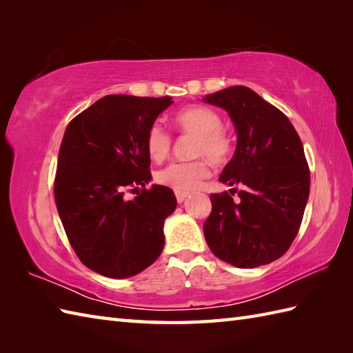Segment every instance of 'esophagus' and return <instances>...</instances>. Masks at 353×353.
<instances>
[{
  "mask_svg": "<svg viewBox=\"0 0 353 353\" xmlns=\"http://www.w3.org/2000/svg\"><path fill=\"white\" fill-rule=\"evenodd\" d=\"M186 197H188V192H182V191H176V199L179 203H182L183 200H186Z\"/></svg>",
  "mask_w": 353,
  "mask_h": 353,
  "instance_id": "34e87169",
  "label": "esophagus"
}]
</instances>
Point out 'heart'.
<instances>
[{
    "label": "heart",
    "instance_id": "b5f03b06",
    "mask_svg": "<svg viewBox=\"0 0 353 353\" xmlns=\"http://www.w3.org/2000/svg\"><path fill=\"white\" fill-rule=\"evenodd\" d=\"M174 124L185 134L194 137V156H206L212 163H224L232 153V141L221 129L223 119L211 108L188 106L174 115ZM147 152L153 161L161 162L170 154L171 137L159 124H153L147 132ZM209 176L205 159L192 162H174L156 172V182L174 191L188 192L196 190Z\"/></svg>",
    "mask_w": 353,
    "mask_h": 353
}]
</instances>
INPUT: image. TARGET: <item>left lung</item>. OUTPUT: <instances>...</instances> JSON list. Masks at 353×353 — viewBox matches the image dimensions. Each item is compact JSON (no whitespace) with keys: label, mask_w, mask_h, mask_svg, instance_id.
<instances>
[{"label":"left lung","mask_w":353,"mask_h":353,"mask_svg":"<svg viewBox=\"0 0 353 353\" xmlns=\"http://www.w3.org/2000/svg\"><path fill=\"white\" fill-rule=\"evenodd\" d=\"M203 101L226 110L234 123L235 154L220 182L243 188L236 201L228 192L212 194L206 243L216 258L238 268L270 264L294 241L310 197L302 141L290 119L250 88L230 86Z\"/></svg>","instance_id":"1"}]
</instances>
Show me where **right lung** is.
I'll return each instance as SVG.
<instances>
[{
    "instance_id": "right-lung-1",
    "label": "right lung",
    "mask_w": 353,
    "mask_h": 353,
    "mask_svg": "<svg viewBox=\"0 0 353 353\" xmlns=\"http://www.w3.org/2000/svg\"><path fill=\"white\" fill-rule=\"evenodd\" d=\"M171 97L106 95L68 124L59 152L54 199L79 259L112 279L141 273L163 249V223L177 200L152 181L147 132ZM129 188L141 189L127 201Z\"/></svg>"
}]
</instances>
